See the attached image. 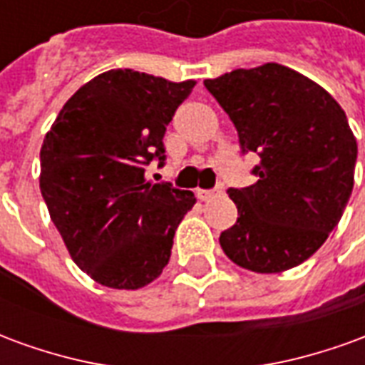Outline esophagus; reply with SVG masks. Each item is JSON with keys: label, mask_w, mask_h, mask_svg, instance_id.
<instances>
[{"label": "esophagus", "mask_w": 365, "mask_h": 365, "mask_svg": "<svg viewBox=\"0 0 365 365\" xmlns=\"http://www.w3.org/2000/svg\"><path fill=\"white\" fill-rule=\"evenodd\" d=\"M221 193H222V185H219V187H215V190H199L197 197L201 199V201H209V199H213L215 195H221Z\"/></svg>", "instance_id": "esophagus-1"}]
</instances>
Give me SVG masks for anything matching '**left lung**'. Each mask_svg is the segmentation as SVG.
Here are the masks:
<instances>
[{
    "mask_svg": "<svg viewBox=\"0 0 365 365\" xmlns=\"http://www.w3.org/2000/svg\"><path fill=\"white\" fill-rule=\"evenodd\" d=\"M237 127L242 154L256 152L258 182L229 187L238 219L221 248L240 268L279 274L311 258L352 195L358 144L329 91L282 64L205 80Z\"/></svg>",
    "mask_w": 365,
    "mask_h": 365,
    "instance_id": "8db88e82",
    "label": "left lung"
}]
</instances>
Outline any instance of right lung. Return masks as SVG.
<instances>
[{
	"mask_svg": "<svg viewBox=\"0 0 365 365\" xmlns=\"http://www.w3.org/2000/svg\"><path fill=\"white\" fill-rule=\"evenodd\" d=\"M195 82L109 70L70 97L44 136L41 193L72 260L113 289H138L166 268L191 191L144 180L166 162L164 133Z\"/></svg>",
	"mask_w": 365,
	"mask_h": 365,
	"instance_id": "right-lung-1",
	"label": "right lung"
}]
</instances>
